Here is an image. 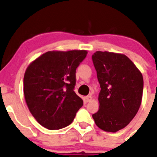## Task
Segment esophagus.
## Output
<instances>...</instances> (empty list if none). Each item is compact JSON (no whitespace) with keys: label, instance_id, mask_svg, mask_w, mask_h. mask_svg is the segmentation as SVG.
Wrapping results in <instances>:
<instances>
[{"label":"esophagus","instance_id":"obj_1","mask_svg":"<svg viewBox=\"0 0 157 157\" xmlns=\"http://www.w3.org/2000/svg\"><path fill=\"white\" fill-rule=\"evenodd\" d=\"M92 98L91 95H88V96L86 97V102H90V101H91Z\"/></svg>","mask_w":157,"mask_h":157}]
</instances>
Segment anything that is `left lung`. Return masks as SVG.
I'll return each mask as SVG.
<instances>
[{
  "label": "left lung",
  "instance_id": "obj_1",
  "mask_svg": "<svg viewBox=\"0 0 157 157\" xmlns=\"http://www.w3.org/2000/svg\"><path fill=\"white\" fill-rule=\"evenodd\" d=\"M92 59L101 87L99 109L92 118L101 129L116 132L132 121L140 108L143 76L124 54L97 51Z\"/></svg>",
  "mask_w": 157,
  "mask_h": 157
}]
</instances>
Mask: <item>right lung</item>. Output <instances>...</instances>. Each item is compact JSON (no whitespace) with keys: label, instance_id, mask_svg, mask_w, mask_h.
Segmentation results:
<instances>
[{"label":"right lung","instance_id":"1","mask_svg":"<svg viewBox=\"0 0 157 157\" xmlns=\"http://www.w3.org/2000/svg\"><path fill=\"white\" fill-rule=\"evenodd\" d=\"M86 50L49 51L33 61L24 75L25 99L38 123L50 130L72 123L83 101L74 91L76 69Z\"/></svg>","mask_w":157,"mask_h":157}]
</instances>
